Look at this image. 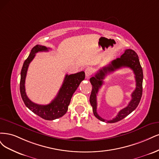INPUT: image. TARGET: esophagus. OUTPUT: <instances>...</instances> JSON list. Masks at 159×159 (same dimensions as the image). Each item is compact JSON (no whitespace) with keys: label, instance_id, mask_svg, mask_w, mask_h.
I'll return each instance as SVG.
<instances>
[{"label":"esophagus","instance_id":"obj_1","mask_svg":"<svg viewBox=\"0 0 159 159\" xmlns=\"http://www.w3.org/2000/svg\"><path fill=\"white\" fill-rule=\"evenodd\" d=\"M84 72H85V76H86V78H89L90 77V76L93 74V69H92V68H90V67H88V68H86V69H85V70H84Z\"/></svg>","mask_w":159,"mask_h":159}]
</instances>
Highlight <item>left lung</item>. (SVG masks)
I'll return each instance as SVG.
<instances>
[{"label":"left lung","mask_w":159,"mask_h":159,"mask_svg":"<svg viewBox=\"0 0 159 159\" xmlns=\"http://www.w3.org/2000/svg\"><path fill=\"white\" fill-rule=\"evenodd\" d=\"M121 67H129L134 71L136 81V88L132 94V98L128 106L120 111L115 119L107 121L101 118L97 113L96 95L100 87L103 84V80L107 74L113 72ZM143 79V69L139 62V57L135 52V51L129 49H126L124 53L120 58L113 60L108 65L104 66L100 69L97 73L95 74L94 76L90 79V82L92 84V87H93L90 96V103L93 107V113L96 118L102 121L107 123H116L125 118L126 116L135 110L137 106L139 105L142 96Z\"/></svg>","instance_id":"1"}]
</instances>
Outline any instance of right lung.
Listing matches in <instances>:
<instances>
[{
  "label": "right lung",
  "mask_w": 159,
  "mask_h": 159,
  "mask_svg": "<svg viewBox=\"0 0 159 159\" xmlns=\"http://www.w3.org/2000/svg\"><path fill=\"white\" fill-rule=\"evenodd\" d=\"M49 48L45 46L36 45L31 50L28 57L25 60L21 70L20 90L22 98L27 107L34 114L46 120H53L64 116L68 110V106L73 94L78 88L80 83L85 78L84 71L79 73L66 75L62 86L55 98L47 105H41L34 103L30 100L25 93V80L30 62L34 59L35 53L39 52H48Z\"/></svg>",
  "instance_id": "obj_1"
}]
</instances>
